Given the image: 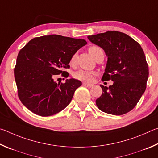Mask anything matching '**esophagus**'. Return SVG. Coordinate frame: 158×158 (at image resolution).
Listing matches in <instances>:
<instances>
[{
  "label": "esophagus",
  "mask_w": 158,
  "mask_h": 158,
  "mask_svg": "<svg viewBox=\"0 0 158 158\" xmlns=\"http://www.w3.org/2000/svg\"><path fill=\"white\" fill-rule=\"evenodd\" d=\"M83 85L85 87H93V85L92 84H89V83H87V82H83Z\"/></svg>",
  "instance_id": "esophagus-1"
}]
</instances>
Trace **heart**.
Wrapping results in <instances>:
<instances>
[{"mask_svg": "<svg viewBox=\"0 0 158 158\" xmlns=\"http://www.w3.org/2000/svg\"><path fill=\"white\" fill-rule=\"evenodd\" d=\"M89 53L92 56L96 59L99 55H103V51L102 48L98 46H91L89 48ZM77 59V53H74L72 55L70 59V64H74L76 62ZM96 75L95 72L91 71H86V70H78L73 73V77L77 80L85 82H92L93 81V77Z\"/></svg>", "mask_w": 158, "mask_h": 158, "instance_id": "heart-1", "label": "heart"}]
</instances>
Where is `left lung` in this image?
I'll return each instance as SVG.
<instances>
[{"instance_id":"1","label":"left lung","mask_w":158,"mask_h":158,"mask_svg":"<svg viewBox=\"0 0 158 158\" xmlns=\"http://www.w3.org/2000/svg\"><path fill=\"white\" fill-rule=\"evenodd\" d=\"M87 38L107 56L102 81L114 82L109 87L101 85L103 93L96 106L107 114H126L137 106L146 88L148 66L142 48L128 35L114 30Z\"/></svg>"}]
</instances>
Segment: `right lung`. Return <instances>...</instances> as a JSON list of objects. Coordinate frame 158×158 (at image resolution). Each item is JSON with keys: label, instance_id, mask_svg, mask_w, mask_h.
<instances>
[{"label": "right lung", "instance_id": "right-lung-1", "mask_svg": "<svg viewBox=\"0 0 158 158\" xmlns=\"http://www.w3.org/2000/svg\"><path fill=\"white\" fill-rule=\"evenodd\" d=\"M87 44L82 39L57 35L35 37L19 51L15 67L19 98L32 112L41 117L54 115L70 103L82 82L71 78L57 83V75L68 77L72 55Z\"/></svg>", "mask_w": 158, "mask_h": 158}]
</instances>
